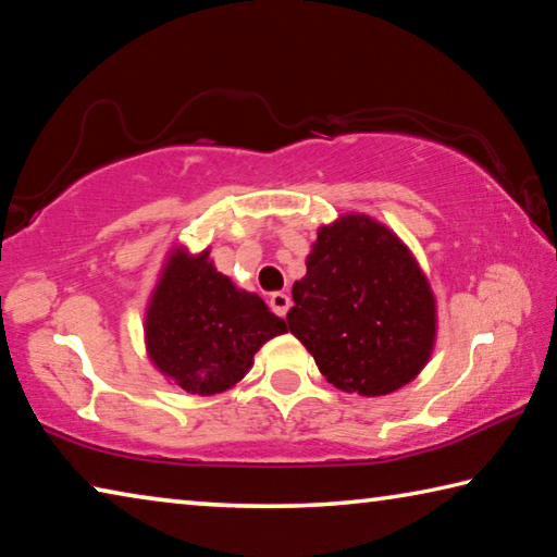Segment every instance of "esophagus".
I'll return each mask as SVG.
<instances>
[{
	"label": "esophagus",
	"instance_id": "1",
	"mask_svg": "<svg viewBox=\"0 0 557 557\" xmlns=\"http://www.w3.org/2000/svg\"><path fill=\"white\" fill-rule=\"evenodd\" d=\"M270 307L277 317H285L292 307V299L289 295H285V292H275V295H270Z\"/></svg>",
	"mask_w": 557,
	"mask_h": 557
}]
</instances>
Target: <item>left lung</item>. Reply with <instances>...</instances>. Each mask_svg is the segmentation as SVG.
<instances>
[{
    "mask_svg": "<svg viewBox=\"0 0 557 557\" xmlns=\"http://www.w3.org/2000/svg\"><path fill=\"white\" fill-rule=\"evenodd\" d=\"M292 299L289 332L344 393H395L435 351L437 299L428 275L400 235L366 213L319 225Z\"/></svg>",
    "mask_w": 557,
    "mask_h": 557,
    "instance_id": "1",
    "label": "left lung"
}]
</instances>
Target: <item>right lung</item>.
<instances>
[{"mask_svg":"<svg viewBox=\"0 0 557 557\" xmlns=\"http://www.w3.org/2000/svg\"><path fill=\"white\" fill-rule=\"evenodd\" d=\"M143 329L149 363L169 385L215 395L240 383L260 346L285 334L287 324L256 292L215 270L211 248L174 245L147 299Z\"/></svg>","mask_w":557,"mask_h":557,"instance_id":"right-lung-1","label":"right lung"}]
</instances>
